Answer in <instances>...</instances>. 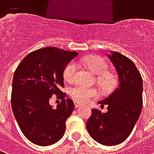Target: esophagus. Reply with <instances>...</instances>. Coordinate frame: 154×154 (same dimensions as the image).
Instances as JSON below:
<instances>
[{
    "mask_svg": "<svg viewBox=\"0 0 154 154\" xmlns=\"http://www.w3.org/2000/svg\"><path fill=\"white\" fill-rule=\"evenodd\" d=\"M74 106H75V108H78L82 106V104L79 103L78 101H74Z\"/></svg>",
    "mask_w": 154,
    "mask_h": 154,
    "instance_id": "obj_1",
    "label": "esophagus"
}]
</instances>
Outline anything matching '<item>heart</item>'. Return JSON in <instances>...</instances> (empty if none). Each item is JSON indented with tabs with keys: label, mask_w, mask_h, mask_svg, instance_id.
I'll return each mask as SVG.
<instances>
[{
	"label": "heart",
	"mask_w": 154,
	"mask_h": 154,
	"mask_svg": "<svg viewBox=\"0 0 154 154\" xmlns=\"http://www.w3.org/2000/svg\"><path fill=\"white\" fill-rule=\"evenodd\" d=\"M80 62L84 63L90 68L94 73L97 75V82L104 91L112 90L116 84V77L113 73H110L108 71V65L106 62L102 57L98 56L81 57ZM78 63L76 61H71L67 64L63 71V77L67 82H72L76 79ZM71 97L75 101L81 103L87 102L91 98L97 97L98 93L95 88L86 87L77 85L72 87L69 91Z\"/></svg>",
	"instance_id": "1"
}]
</instances>
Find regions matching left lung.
<instances>
[{"mask_svg":"<svg viewBox=\"0 0 154 154\" xmlns=\"http://www.w3.org/2000/svg\"><path fill=\"white\" fill-rule=\"evenodd\" d=\"M110 58L118 75L116 89L98 103L107 105V112L93 109L87 120L91 137L103 145H117L132 132L143 106V79L135 64L129 57L110 51Z\"/></svg>","mask_w":154,"mask_h":154,"instance_id":"8db88e82","label":"left lung"}]
</instances>
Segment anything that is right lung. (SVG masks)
<instances>
[{
	"label": "right lung",
	"mask_w": 154,
	"mask_h": 154,
	"mask_svg": "<svg viewBox=\"0 0 154 154\" xmlns=\"http://www.w3.org/2000/svg\"><path fill=\"white\" fill-rule=\"evenodd\" d=\"M77 55V52L46 47L29 54L15 70L12 110L22 133L35 144L52 145L63 136L74 104L72 99H65L60 88L65 67ZM53 94L62 99L57 108L49 104Z\"/></svg>",
	"instance_id": "obj_1"
}]
</instances>
